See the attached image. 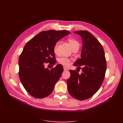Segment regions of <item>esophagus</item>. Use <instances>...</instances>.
Segmentation results:
<instances>
[{
    "mask_svg": "<svg viewBox=\"0 0 123 123\" xmlns=\"http://www.w3.org/2000/svg\"><path fill=\"white\" fill-rule=\"evenodd\" d=\"M68 70V68H67L66 67H64V71H66V70Z\"/></svg>",
    "mask_w": 123,
    "mask_h": 123,
    "instance_id": "34e87169",
    "label": "esophagus"
}]
</instances>
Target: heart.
<instances>
[{"label": "heart", "mask_w": 123, "mask_h": 123, "mask_svg": "<svg viewBox=\"0 0 123 123\" xmlns=\"http://www.w3.org/2000/svg\"><path fill=\"white\" fill-rule=\"evenodd\" d=\"M68 42L70 44V46L71 47L72 49H74L75 48H79L80 47V43L78 41L73 38H69L68 39ZM57 47H58V43H56L54 46L53 48V50L54 53H56L57 52ZM58 62L59 64L62 65V66L67 67L70 65V59L67 57L62 56L60 58H58Z\"/></svg>", "instance_id": "obj_1"}]
</instances>
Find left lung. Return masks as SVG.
Returning a JSON list of instances; mask_svg holds the SVG:
<instances>
[{
    "label": "left lung",
    "instance_id": "left-lung-1",
    "mask_svg": "<svg viewBox=\"0 0 123 123\" xmlns=\"http://www.w3.org/2000/svg\"><path fill=\"white\" fill-rule=\"evenodd\" d=\"M83 39L81 57L74 65L82 70L79 74L76 70H70L67 80L68 90L72 97L79 100L90 98L97 92L103 82L106 71V60L102 44L87 31L74 32Z\"/></svg>",
    "mask_w": 123,
    "mask_h": 123
}]
</instances>
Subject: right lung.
I'll return each instance as SVG.
<instances>
[{"label":"right lung","instance_id":"1","mask_svg":"<svg viewBox=\"0 0 123 123\" xmlns=\"http://www.w3.org/2000/svg\"><path fill=\"white\" fill-rule=\"evenodd\" d=\"M70 33L66 30L44 31L25 44L18 60L19 77L25 90L33 97L42 98L52 92L64 69L57 65L49 70L44 65L55 64V44Z\"/></svg>","mask_w":123,"mask_h":123}]
</instances>
